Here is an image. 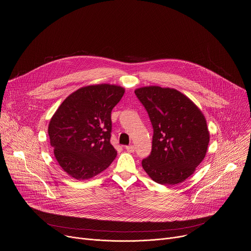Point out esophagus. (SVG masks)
<instances>
[{
    "label": "esophagus",
    "instance_id": "1",
    "mask_svg": "<svg viewBox=\"0 0 251 251\" xmlns=\"http://www.w3.org/2000/svg\"><path fill=\"white\" fill-rule=\"evenodd\" d=\"M125 149H126V151H128V152H134L135 151V147L132 146V145L131 146H127Z\"/></svg>",
    "mask_w": 251,
    "mask_h": 251
}]
</instances>
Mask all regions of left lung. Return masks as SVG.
Instances as JSON below:
<instances>
[{"label": "left lung", "mask_w": 251, "mask_h": 251, "mask_svg": "<svg viewBox=\"0 0 251 251\" xmlns=\"http://www.w3.org/2000/svg\"><path fill=\"white\" fill-rule=\"evenodd\" d=\"M135 94L153 127L152 150L142 161L144 170L160 184L184 181L203 160L209 143L203 114L176 89L147 86L136 89Z\"/></svg>", "instance_id": "1"}]
</instances>
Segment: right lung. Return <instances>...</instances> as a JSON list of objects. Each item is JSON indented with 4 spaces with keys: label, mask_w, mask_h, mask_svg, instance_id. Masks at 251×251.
Instances as JSON below:
<instances>
[{
    "label": "right lung",
    "mask_w": 251,
    "mask_h": 251,
    "mask_svg": "<svg viewBox=\"0 0 251 251\" xmlns=\"http://www.w3.org/2000/svg\"><path fill=\"white\" fill-rule=\"evenodd\" d=\"M125 89L110 84L81 87L60 104L49 125L54 155L77 180L105 170L117 155L110 144L111 110Z\"/></svg>",
    "instance_id": "add662e5"
}]
</instances>
